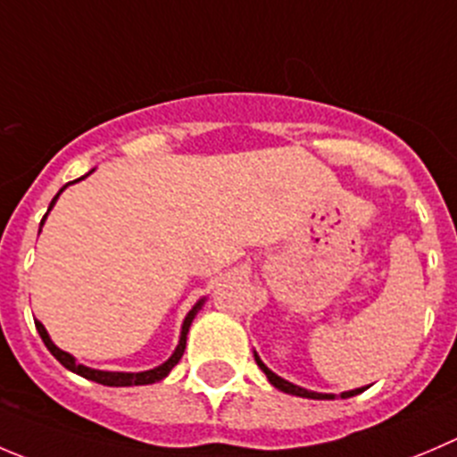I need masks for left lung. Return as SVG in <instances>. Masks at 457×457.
<instances>
[{
    "instance_id": "8db88e82",
    "label": "left lung",
    "mask_w": 457,
    "mask_h": 457,
    "mask_svg": "<svg viewBox=\"0 0 457 457\" xmlns=\"http://www.w3.org/2000/svg\"><path fill=\"white\" fill-rule=\"evenodd\" d=\"M254 360H256V366H259V369L263 370V373H265V378H268V382L272 384L274 388H278V391L287 393V395H296V397H308V400H332V397H335V395H332V393H317V391H308V388H303V386H296V384H292V382H287V379L278 378L277 373H272V370H270L268 366H265L263 361H261V357L256 355V351H254ZM366 388H369V386L353 388V391H344V393H341V397H344V400H346V397L360 395V393H364Z\"/></svg>"
}]
</instances>
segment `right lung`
Instances as JSON below:
<instances>
[{
  "mask_svg": "<svg viewBox=\"0 0 457 457\" xmlns=\"http://www.w3.org/2000/svg\"><path fill=\"white\" fill-rule=\"evenodd\" d=\"M93 171H96V170H91V171H88V174H93ZM88 174H84L82 179L73 180V183H79V180L87 179ZM73 183H66L64 187H62L60 192L55 194V198H53L51 205H48V212L53 210V205H55V201H57V198H60V194L64 192V189L69 187V185H73ZM48 212H46V214H44L42 223H39V232H42V225H44V220H46ZM205 301H207L205 296H203V299H198L196 303H194V308L189 310V312H187V317H185V321H183V328H180L179 346H176V351L171 353L170 360L162 361V364H161V366H156V369L143 370V373H118V370H97V369H88V366H84V364H78V360H75V357L71 355V353L62 351V348H57L55 344H53L51 335H48L46 328L42 326V321H35V328H37L39 337H42L44 346H46L48 351H51V355L55 357V360L60 361V364L64 366V369H69L71 373L79 375V378H84V379H91V382L104 384V386H145V384H156V382H161V379H165L167 375H170V370L174 369L176 364H179L180 357H183V353H185V344H187V332H189V326H192L194 317H196L198 310L203 308V303H205Z\"/></svg>",
  "mask_w": 457,
  "mask_h": 457,
  "instance_id": "add662e5",
  "label": "right lung"
}]
</instances>
